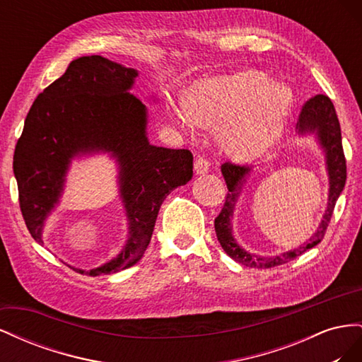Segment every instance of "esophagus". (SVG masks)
Listing matches in <instances>:
<instances>
[{
	"label": "esophagus",
	"mask_w": 362,
	"mask_h": 362,
	"mask_svg": "<svg viewBox=\"0 0 362 362\" xmlns=\"http://www.w3.org/2000/svg\"><path fill=\"white\" fill-rule=\"evenodd\" d=\"M194 170H196V173H198V175L206 173L208 170H210V160H208L206 157H202V156L196 157V160H194Z\"/></svg>",
	"instance_id": "1"
}]
</instances>
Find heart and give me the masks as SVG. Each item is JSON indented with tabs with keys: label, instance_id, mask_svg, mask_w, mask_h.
I'll list each match as a JSON object with an SVG mask.
<instances>
[{
	"label": "heart",
	"instance_id": "1",
	"mask_svg": "<svg viewBox=\"0 0 362 362\" xmlns=\"http://www.w3.org/2000/svg\"><path fill=\"white\" fill-rule=\"evenodd\" d=\"M293 101L291 90L282 83H270L258 71L205 80L193 87L187 103L175 108L181 124L218 125L223 146L237 157H252L278 140Z\"/></svg>",
	"mask_w": 362,
	"mask_h": 362
}]
</instances>
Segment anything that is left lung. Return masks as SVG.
Listing matches in <instances>:
<instances>
[{
  "label": "left lung",
  "instance_id": "obj_1",
  "mask_svg": "<svg viewBox=\"0 0 362 362\" xmlns=\"http://www.w3.org/2000/svg\"><path fill=\"white\" fill-rule=\"evenodd\" d=\"M296 128H298L300 134L315 131L326 152V163L327 172H329L331 187L329 202H327V210L323 216V221L319 229H317V233L310 238V242H306L303 246L298 249L286 252V254H282L279 257H257L249 254V252H246L235 243L231 231V216L234 210V204L240 193V189H242L245 175L249 173V168L226 161L225 164H222V173L226 181L228 193L225 196V204L221 213L214 218V229L218 243H221L223 250L233 259L240 262V264L255 269H270L281 266L284 262L299 257L303 252L314 247L315 245H319L326 234L327 226H329L337 199L339 193L343 192L346 184V157L341 144V128H339L335 108L329 98L320 93L310 98L308 101H305L299 113Z\"/></svg>",
  "mask_w": 362,
  "mask_h": 362
}]
</instances>
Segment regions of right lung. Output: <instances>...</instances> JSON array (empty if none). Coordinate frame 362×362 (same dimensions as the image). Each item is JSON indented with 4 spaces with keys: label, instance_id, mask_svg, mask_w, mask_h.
I'll return each instance as SVG.
<instances>
[{
    "label": "right lung",
    "instance_id": "right-lung-1",
    "mask_svg": "<svg viewBox=\"0 0 362 362\" xmlns=\"http://www.w3.org/2000/svg\"><path fill=\"white\" fill-rule=\"evenodd\" d=\"M137 71L101 56L74 60L37 95L13 156L19 206L31 237L42 242L43 221L57 202L64 173L78 152L112 151L120 164V196L129 218L122 252L78 273L98 276L134 266L151 242L166 196L193 177L189 149L149 145L146 108L129 89Z\"/></svg>",
    "mask_w": 362,
    "mask_h": 362
}]
</instances>
